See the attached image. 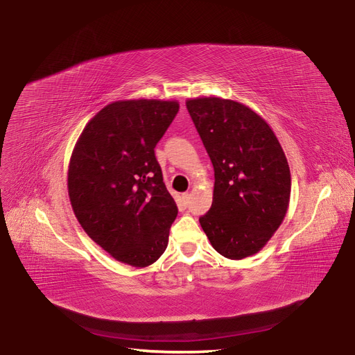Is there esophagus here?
Masks as SVG:
<instances>
[{
	"instance_id": "obj_1",
	"label": "esophagus",
	"mask_w": 355,
	"mask_h": 355,
	"mask_svg": "<svg viewBox=\"0 0 355 355\" xmlns=\"http://www.w3.org/2000/svg\"><path fill=\"white\" fill-rule=\"evenodd\" d=\"M181 200H182L184 206H187V204L190 202V194H189V193H184V194L181 196Z\"/></svg>"
}]
</instances>
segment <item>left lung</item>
<instances>
[{
	"mask_svg": "<svg viewBox=\"0 0 355 355\" xmlns=\"http://www.w3.org/2000/svg\"><path fill=\"white\" fill-rule=\"evenodd\" d=\"M214 166L211 209L200 225L221 256L262 250L282 225L291 170L269 123L252 107L216 96L185 102Z\"/></svg>",
	"mask_w": 355,
	"mask_h": 355,
	"instance_id": "1",
	"label": "left lung"
}]
</instances>
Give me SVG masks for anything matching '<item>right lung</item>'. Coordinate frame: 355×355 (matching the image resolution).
Here are the masks:
<instances>
[{"instance_id":"add662e5","label":"right lung","mask_w":355,"mask_h":355,"mask_svg":"<svg viewBox=\"0 0 355 355\" xmlns=\"http://www.w3.org/2000/svg\"><path fill=\"white\" fill-rule=\"evenodd\" d=\"M178 109L177 101L112 102L87 122L69 161L74 216L96 245L129 266L153 265L168 246L178 210L154 148Z\"/></svg>"}]
</instances>
